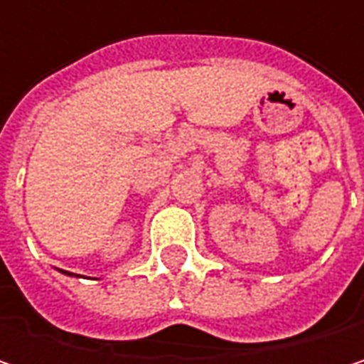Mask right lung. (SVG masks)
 <instances>
[{
    "label": "right lung",
    "instance_id": "right-lung-1",
    "mask_svg": "<svg viewBox=\"0 0 364 364\" xmlns=\"http://www.w3.org/2000/svg\"><path fill=\"white\" fill-rule=\"evenodd\" d=\"M65 274H69V272H65Z\"/></svg>",
    "mask_w": 364,
    "mask_h": 364
}]
</instances>
